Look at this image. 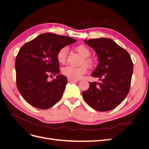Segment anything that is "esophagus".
<instances>
[{
  "label": "esophagus",
  "mask_w": 149,
  "mask_h": 149,
  "mask_svg": "<svg viewBox=\"0 0 149 149\" xmlns=\"http://www.w3.org/2000/svg\"><path fill=\"white\" fill-rule=\"evenodd\" d=\"M68 82H70V83H75V82L78 81V80H74V79H70V78L68 79Z\"/></svg>",
  "instance_id": "1"
}]
</instances>
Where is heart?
<instances>
[{
  "mask_svg": "<svg viewBox=\"0 0 149 149\" xmlns=\"http://www.w3.org/2000/svg\"><path fill=\"white\" fill-rule=\"evenodd\" d=\"M76 51H77L81 55L83 58V61H82L83 63H84L88 66H90L92 63L91 60L88 58L91 55V52L89 49L83 45L78 46L76 48ZM68 48L67 47H63L61 48L56 54V58L60 64H65L68 57ZM87 68L85 65H81L79 66H73L68 65L64 68H63L61 70V73L66 76L70 79H79L81 78L83 75L86 73Z\"/></svg>",
  "mask_w": 149,
  "mask_h": 149,
  "instance_id": "b5f03b06",
  "label": "heart"
}]
</instances>
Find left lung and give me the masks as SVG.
Listing matches in <instances>:
<instances>
[{"label":"left lung","mask_w":149,"mask_h":149,"mask_svg":"<svg viewBox=\"0 0 149 149\" xmlns=\"http://www.w3.org/2000/svg\"><path fill=\"white\" fill-rule=\"evenodd\" d=\"M97 55L99 63L91 76L100 78V83H89L83 92L84 101L94 109L108 111L114 109L128 94L133 63L129 53L110 38L84 40Z\"/></svg>","instance_id":"obj_1"}]
</instances>
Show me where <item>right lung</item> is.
Segmentation results:
<instances>
[{
  "label": "right lung",
  "instance_id": "right-lung-1",
  "mask_svg": "<svg viewBox=\"0 0 149 149\" xmlns=\"http://www.w3.org/2000/svg\"><path fill=\"white\" fill-rule=\"evenodd\" d=\"M76 42L66 36L43 33L20 48L15 65L17 87L29 104L47 109L61 98L68 79L58 74L56 54L61 48ZM56 74L55 79L48 81L49 76Z\"/></svg>",
  "mask_w": 149,
  "mask_h": 149
}]
</instances>
